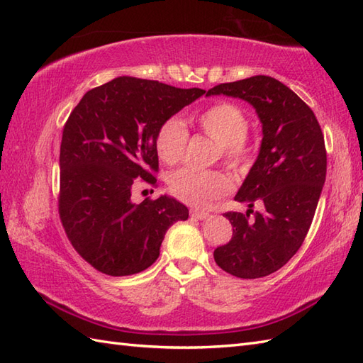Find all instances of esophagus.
<instances>
[{
	"label": "esophagus",
	"instance_id": "obj_1",
	"mask_svg": "<svg viewBox=\"0 0 363 363\" xmlns=\"http://www.w3.org/2000/svg\"><path fill=\"white\" fill-rule=\"evenodd\" d=\"M190 215H191V217L198 218V220H207V218L211 217V213H209V212L198 211V209H191V211H190Z\"/></svg>",
	"mask_w": 363,
	"mask_h": 363
}]
</instances>
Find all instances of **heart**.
Segmentation results:
<instances>
[{"mask_svg": "<svg viewBox=\"0 0 363 363\" xmlns=\"http://www.w3.org/2000/svg\"><path fill=\"white\" fill-rule=\"evenodd\" d=\"M196 125L203 133L217 142L223 157L229 165L238 167L250 157L246 145L248 117L234 103L221 101L207 107L196 117ZM189 133L179 118L162 123L156 134V151L162 162L174 165L186 151ZM172 194L191 206H206L223 196L230 189L229 177L221 172H201L195 168H181L168 179Z\"/></svg>", "mask_w": 363, "mask_h": 363, "instance_id": "b5f03b06", "label": "heart"}]
</instances>
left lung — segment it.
<instances>
[{"label":"left lung","mask_w":363,"mask_h":363,"mask_svg":"<svg viewBox=\"0 0 363 363\" xmlns=\"http://www.w3.org/2000/svg\"><path fill=\"white\" fill-rule=\"evenodd\" d=\"M212 95L243 99L262 123L257 159L235 195L250 209L225 213L233 238L213 251L226 273L257 279L287 264L304 242L326 179L325 137L311 107L269 76L220 84ZM254 203L262 211L250 219Z\"/></svg>","instance_id":"obj_1"}]
</instances>
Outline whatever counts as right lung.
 Returning a JSON list of instances; mask_svg holds the SVG:
<instances>
[{
    "label": "right lung",
    "instance_id": "add662e5",
    "mask_svg": "<svg viewBox=\"0 0 363 363\" xmlns=\"http://www.w3.org/2000/svg\"><path fill=\"white\" fill-rule=\"evenodd\" d=\"M159 81L120 76L82 96L60 145L59 213L73 248L109 276L151 267L168 228L189 218L177 199L133 203V184H156V134L162 123L203 96Z\"/></svg>",
    "mask_w": 363,
    "mask_h": 363
}]
</instances>
